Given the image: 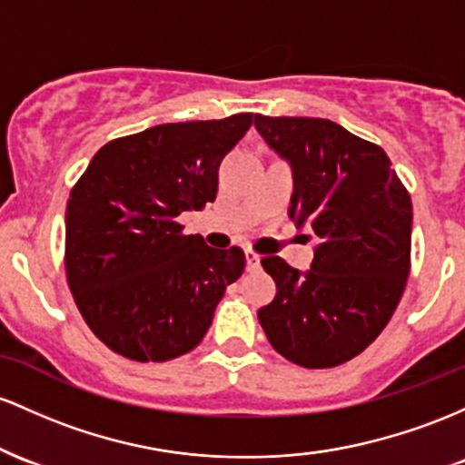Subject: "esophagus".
Here are the masks:
<instances>
[{
  "label": "esophagus",
  "mask_w": 465,
  "mask_h": 465,
  "mask_svg": "<svg viewBox=\"0 0 465 465\" xmlns=\"http://www.w3.org/2000/svg\"><path fill=\"white\" fill-rule=\"evenodd\" d=\"M246 265H248V270H257L261 265L259 254L252 252V250H246Z\"/></svg>",
  "instance_id": "34e87169"
}]
</instances>
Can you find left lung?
I'll return each mask as SVG.
<instances>
[{
  "label": "left lung",
  "instance_id": "1",
  "mask_svg": "<svg viewBox=\"0 0 465 465\" xmlns=\"http://www.w3.org/2000/svg\"><path fill=\"white\" fill-rule=\"evenodd\" d=\"M292 166L290 219L318 237L310 270L261 259L276 296L259 310L270 345L290 362L327 369L364 351L387 327L411 270L413 204L378 144L327 118L254 116Z\"/></svg>",
  "mask_w": 465,
  "mask_h": 465
}]
</instances>
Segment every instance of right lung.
Instances as JSON below:
<instances>
[{"mask_svg":"<svg viewBox=\"0 0 465 465\" xmlns=\"http://www.w3.org/2000/svg\"><path fill=\"white\" fill-rule=\"evenodd\" d=\"M250 124L252 114H234L112 140L72 189L67 283L90 330L112 351L164 362L206 336L246 257L184 234L177 217L215 202L219 164Z\"/></svg>","mask_w":465,"mask_h":465,"instance_id":"right-lung-1","label":"right lung"}]
</instances>
